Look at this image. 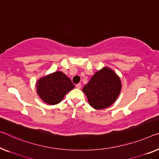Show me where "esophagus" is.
Segmentation results:
<instances>
[{
    "label": "esophagus",
    "mask_w": 159,
    "mask_h": 159,
    "mask_svg": "<svg viewBox=\"0 0 159 159\" xmlns=\"http://www.w3.org/2000/svg\"><path fill=\"white\" fill-rule=\"evenodd\" d=\"M75 87L77 88V89H80V88H81V84H76L75 85Z\"/></svg>",
    "instance_id": "obj_1"
}]
</instances>
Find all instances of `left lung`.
<instances>
[{
    "instance_id": "obj_1",
    "label": "left lung",
    "mask_w": 159,
    "mask_h": 159,
    "mask_svg": "<svg viewBox=\"0 0 159 159\" xmlns=\"http://www.w3.org/2000/svg\"><path fill=\"white\" fill-rule=\"evenodd\" d=\"M120 90V78L108 67L97 71L83 88L90 106L97 110L103 109L112 105L119 96Z\"/></svg>"
}]
</instances>
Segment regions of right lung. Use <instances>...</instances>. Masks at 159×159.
Listing matches in <instances>:
<instances>
[{
  "instance_id": "1",
  "label": "right lung",
  "mask_w": 159,
  "mask_h": 159,
  "mask_svg": "<svg viewBox=\"0 0 159 159\" xmlns=\"http://www.w3.org/2000/svg\"><path fill=\"white\" fill-rule=\"evenodd\" d=\"M74 87L71 80L61 71H56L42 77L36 83L38 95L49 105L60 103L66 94Z\"/></svg>"
}]
</instances>
